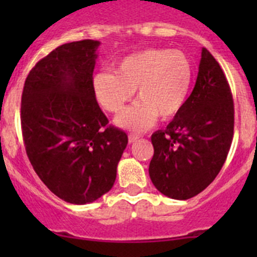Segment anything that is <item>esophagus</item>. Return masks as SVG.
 I'll return each instance as SVG.
<instances>
[{"label":"esophagus","mask_w":257,"mask_h":257,"mask_svg":"<svg viewBox=\"0 0 257 257\" xmlns=\"http://www.w3.org/2000/svg\"><path fill=\"white\" fill-rule=\"evenodd\" d=\"M140 139V136L139 135H128V143L130 144H133V143L138 142V140Z\"/></svg>","instance_id":"esophagus-1"}]
</instances>
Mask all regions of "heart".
<instances>
[{
    "instance_id": "1",
    "label": "heart",
    "mask_w": 257,
    "mask_h": 257,
    "mask_svg": "<svg viewBox=\"0 0 257 257\" xmlns=\"http://www.w3.org/2000/svg\"><path fill=\"white\" fill-rule=\"evenodd\" d=\"M193 79L194 68L185 52L148 49L118 61L114 73H97L94 91L99 104L114 114L123 110L136 91L139 100L126 109L115 123L126 130L144 131L158 117L167 121L183 110Z\"/></svg>"
}]
</instances>
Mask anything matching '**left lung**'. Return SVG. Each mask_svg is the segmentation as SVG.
<instances>
[{"instance_id":"1","label":"left lung","mask_w":257,"mask_h":257,"mask_svg":"<svg viewBox=\"0 0 257 257\" xmlns=\"http://www.w3.org/2000/svg\"><path fill=\"white\" fill-rule=\"evenodd\" d=\"M234 131V105L225 74L202 49L196 86L187 104L152 135L149 176L172 199H189L215 180L225 162Z\"/></svg>"}]
</instances>
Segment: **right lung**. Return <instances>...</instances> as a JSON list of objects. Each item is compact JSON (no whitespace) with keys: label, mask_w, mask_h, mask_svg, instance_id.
Masks as SVG:
<instances>
[{"label":"right lung","mask_w":257,"mask_h":257,"mask_svg":"<svg viewBox=\"0 0 257 257\" xmlns=\"http://www.w3.org/2000/svg\"><path fill=\"white\" fill-rule=\"evenodd\" d=\"M99 41L56 47L29 72L22 95L27 156L55 196L86 205L112 189L127 135L108 126L92 82Z\"/></svg>","instance_id":"right-lung-1"}]
</instances>
